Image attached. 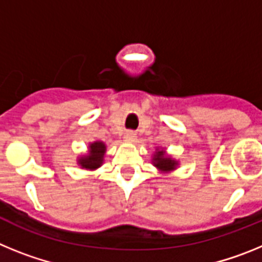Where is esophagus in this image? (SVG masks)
<instances>
[{"mask_svg":"<svg viewBox=\"0 0 262 262\" xmlns=\"http://www.w3.org/2000/svg\"><path fill=\"white\" fill-rule=\"evenodd\" d=\"M124 138H126L127 140H131V142H134V140L136 139V134L129 129V131H126V134H124Z\"/></svg>","mask_w":262,"mask_h":262,"instance_id":"obj_1","label":"esophagus"}]
</instances>
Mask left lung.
Instances as JSON below:
<instances>
[{"instance_id":"8db88e82","label":"left lung","mask_w":262,"mask_h":262,"mask_svg":"<svg viewBox=\"0 0 262 262\" xmlns=\"http://www.w3.org/2000/svg\"><path fill=\"white\" fill-rule=\"evenodd\" d=\"M154 164L155 166H157L161 170H172L174 169V166L177 165L174 160H172L170 157H165L163 151L156 152V156L154 159Z\"/></svg>"}]
</instances>
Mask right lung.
Listing matches in <instances>:
<instances>
[{
  "mask_svg": "<svg viewBox=\"0 0 262 262\" xmlns=\"http://www.w3.org/2000/svg\"><path fill=\"white\" fill-rule=\"evenodd\" d=\"M90 154L88 156L81 157L78 160V164H80L82 168L86 169H96L98 166H101L103 161V155H105L106 147L102 142H96L93 144L89 145Z\"/></svg>",
  "mask_w": 262,
  "mask_h": 262,
  "instance_id": "obj_1",
  "label": "right lung"
}]
</instances>
